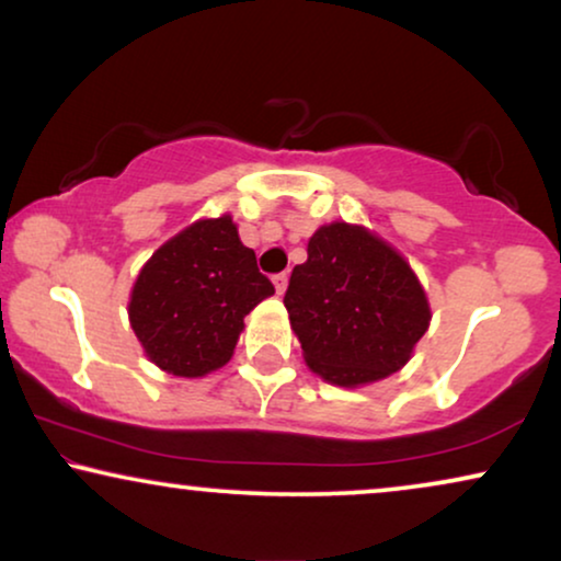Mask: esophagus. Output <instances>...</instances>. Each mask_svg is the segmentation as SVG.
Masks as SVG:
<instances>
[{"mask_svg":"<svg viewBox=\"0 0 561 561\" xmlns=\"http://www.w3.org/2000/svg\"><path fill=\"white\" fill-rule=\"evenodd\" d=\"M273 286H275V294H278V296L286 294V288H288V273L273 275Z\"/></svg>","mask_w":561,"mask_h":561,"instance_id":"34e87169","label":"esophagus"}]
</instances>
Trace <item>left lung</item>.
Wrapping results in <instances>:
<instances>
[{
    "label": "left lung",
    "mask_w": 561,
    "mask_h": 561,
    "mask_svg": "<svg viewBox=\"0 0 561 561\" xmlns=\"http://www.w3.org/2000/svg\"><path fill=\"white\" fill-rule=\"evenodd\" d=\"M306 252L283 296L306 365L342 388L401 370L432 321L401 252L347 221L319 227Z\"/></svg>",
    "instance_id": "obj_1"
}]
</instances>
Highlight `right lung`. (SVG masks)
<instances>
[{"mask_svg": "<svg viewBox=\"0 0 561 561\" xmlns=\"http://www.w3.org/2000/svg\"><path fill=\"white\" fill-rule=\"evenodd\" d=\"M232 217L198 219L152 252L129 296V324L145 355L179 378L229 363L244 317L273 296Z\"/></svg>", "mask_w": 561, "mask_h": 561, "instance_id": "add662e5", "label": "right lung"}]
</instances>
